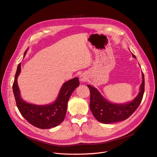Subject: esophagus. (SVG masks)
<instances>
[{
    "mask_svg": "<svg viewBox=\"0 0 157 157\" xmlns=\"http://www.w3.org/2000/svg\"><path fill=\"white\" fill-rule=\"evenodd\" d=\"M79 79H80V81H81V82H85V81H86V80H87V77H86V75H81L80 76Z\"/></svg>",
    "mask_w": 157,
    "mask_h": 157,
    "instance_id": "obj_1",
    "label": "esophagus"
}]
</instances>
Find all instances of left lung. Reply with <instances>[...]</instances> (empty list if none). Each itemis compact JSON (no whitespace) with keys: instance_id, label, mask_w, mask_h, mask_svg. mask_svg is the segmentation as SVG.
I'll return each mask as SVG.
<instances>
[{"instance_id":"1","label":"left lung","mask_w":157,"mask_h":157,"mask_svg":"<svg viewBox=\"0 0 157 157\" xmlns=\"http://www.w3.org/2000/svg\"><path fill=\"white\" fill-rule=\"evenodd\" d=\"M132 56L136 58L135 55ZM143 81L140 86V92L131 102L125 104H116L108 101L98 90L90 85H87L90 92V108L96 119L104 124H110L124 121L129 118L140 104L144 96L145 90L144 75L142 73Z\"/></svg>"}]
</instances>
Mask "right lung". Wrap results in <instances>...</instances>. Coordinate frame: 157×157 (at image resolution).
Here are the masks:
<instances>
[{
  "instance_id": "1",
  "label": "right lung",
  "mask_w": 157,
  "mask_h": 157,
  "mask_svg": "<svg viewBox=\"0 0 157 157\" xmlns=\"http://www.w3.org/2000/svg\"><path fill=\"white\" fill-rule=\"evenodd\" d=\"M25 53L26 51L24 56ZM20 71L21 63H19L12 88L16 105L21 115L31 124L40 129H50L60 124L65 118L67 102L71 95L75 89L79 86L78 78L75 77L65 82L54 103L49 105H36L27 103L21 98L17 82Z\"/></svg>"
}]
</instances>
